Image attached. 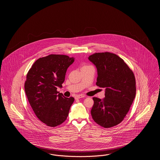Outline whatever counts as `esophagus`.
I'll return each mask as SVG.
<instances>
[{
  "instance_id": "esophagus-1",
  "label": "esophagus",
  "mask_w": 160,
  "mask_h": 160,
  "mask_svg": "<svg viewBox=\"0 0 160 160\" xmlns=\"http://www.w3.org/2000/svg\"><path fill=\"white\" fill-rule=\"evenodd\" d=\"M84 97H84V95H76V97H75V99H80V98H84Z\"/></svg>"
}]
</instances>
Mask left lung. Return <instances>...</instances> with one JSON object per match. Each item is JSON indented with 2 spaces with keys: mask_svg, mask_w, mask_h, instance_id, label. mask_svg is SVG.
<instances>
[{
  "mask_svg": "<svg viewBox=\"0 0 160 160\" xmlns=\"http://www.w3.org/2000/svg\"><path fill=\"white\" fill-rule=\"evenodd\" d=\"M97 67V86L105 88V98L93 97V121L104 128L120 123L128 113L136 97V79L132 71L118 55L95 53L88 58Z\"/></svg>",
  "mask_w": 160,
  "mask_h": 160,
  "instance_id": "1",
  "label": "left lung"
}]
</instances>
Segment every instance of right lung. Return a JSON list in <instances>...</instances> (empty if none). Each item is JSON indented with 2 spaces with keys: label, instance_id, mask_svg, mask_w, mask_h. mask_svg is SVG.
<instances>
[{
  "label": "right lung",
  "instance_id": "right-lung-1",
  "mask_svg": "<svg viewBox=\"0 0 160 160\" xmlns=\"http://www.w3.org/2000/svg\"><path fill=\"white\" fill-rule=\"evenodd\" d=\"M74 62L67 55L50 54L35 62L27 74L24 90L32 108L46 125L55 127L64 122L73 103L57 91L62 87L69 67Z\"/></svg>",
  "mask_w": 160,
  "mask_h": 160
}]
</instances>
